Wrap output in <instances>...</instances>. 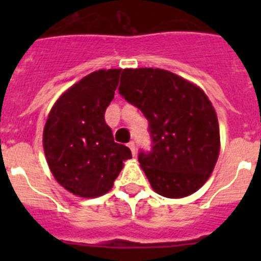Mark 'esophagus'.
I'll use <instances>...</instances> for the list:
<instances>
[{
    "label": "esophagus",
    "mask_w": 261,
    "mask_h": 261,
    "mask_svg": "<svg viewBox=\"0 0 261 261\" xmlns=\"http://www.w3.org/2000/svg\"><path fill=\"white\" fill-rule=\"evenodd\" d=\"M128 147L129 149H130V151H132V154H133V156L136 155V144L133 141H130L128 144Z\"/></svg>",
    "instance_id": "1"
}]
</instances>
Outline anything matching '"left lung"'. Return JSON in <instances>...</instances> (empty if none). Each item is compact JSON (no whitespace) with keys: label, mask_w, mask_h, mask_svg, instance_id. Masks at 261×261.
Wrapping results in <instances>:
<instances>
[{"label":"left lung","mask_w":261,"mask_h":261,"mask_svg":"<svg viewBox=\"0 0 261 261\" xmlns=\"http://www.w3.org/2000/svg\"><path fill=\"white\" fill-rule=\"evenodd\" d=\"M120 95L149 121L151 150L138 162L158 195L180 199L200 190L220 154V126L199 86L163 69H124Z\"/></svg>","instance_id":"8db88e82"}]
</instances>
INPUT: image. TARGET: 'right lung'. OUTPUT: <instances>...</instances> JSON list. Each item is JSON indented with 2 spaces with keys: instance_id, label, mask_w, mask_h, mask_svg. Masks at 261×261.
Returning <instances> with one entry per match:
<instances>
[{
  "instance_id": "1",
  "label": "right lung",
  "mask_w": 261,
  "mask_h": 261,
  "mask_svg": "<svg viewBox=\"0 0 261 261\" xmlns=\"http://www.w3.org/2000/svg\"><path fill=\"white\" fill-rule=\"evenodd\" d=\"M121 69L96 70L68 89L53 105L43 146L57 183L80 197H98L114 187L123 162L132 158L116 144L105 112L114 99Z\"/></svg>"
}]
</instances>
